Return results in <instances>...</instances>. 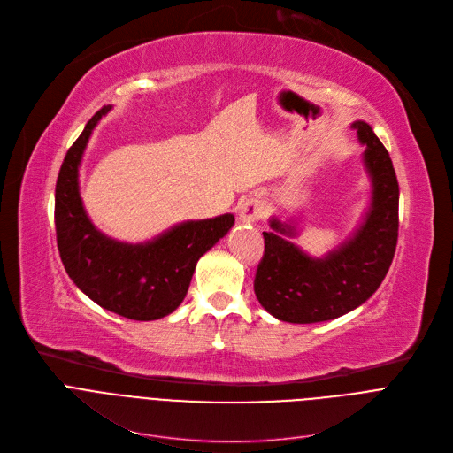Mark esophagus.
<instances>
[{
  "mask_svg": "<svg viewBox=\"0 0 453 453\" xmlns=\"http://www.w3.org/2000/svg\"><path fill=\"white\" fill-rule=\"evenodd\" d=\"M265 214L263 203H259L257 199H247L242 204H239V221L242 223H256L257 219H261Z\"/></svg>",
  "mask_w": 453,
  "mask_h": 453,
  "instance_id": "1",
  "label": "esophagus"
}]
</instances>
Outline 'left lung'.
Instances as JSON below:
<instances>
[{"mask_svg": "<svg viewBox=\"0 0 453 453\" xmlns=\"http://www.w3.org/2000/svg\"><path fill=\"white\" fill-rule=\"evenodd\" d=\"M371 179V204L362 225L324 257H311L290 242L296 226L271 219L263 232L265 254L254 292L265 311L288 324H316L338 318L373 296L386 278L398 237V182L388 150L364 120L351 124Z\"/></svg>", "mask_w": 453, "mask_h": 453, "instance_id": "obj_1", "label": "left lung"}]
</instances>
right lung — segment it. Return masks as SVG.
<instances>
[{
  "label": "right lung",
  "mask_w": 453,
  "mask_h": 453,
  "mask_svg": "<svg viewBox=\"0 0 453 453\" xmlns=\"http://www.w3.org/2000/svg\"><path fill=\"white\" fill-rule=\"evenodd\" d=\"M105 105L69 148L57 180L55 225L60 257L74 285L100 307L150 322L173 312L188 292L199 257L234 225L232 214L184 221L146 243H122L102 234L86 214L78 168Z\"/></svg>",
  "instance_id": "add662e5"
}]
</instances>
